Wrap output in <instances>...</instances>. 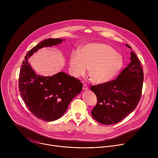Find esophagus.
<instances>
[{"label": "esophagus", "instance_id": "34e87169", "mask_svg": "<svg viewBox=\"0 0 158 158\" xmlns=\"http://www.w3.org/2000/svg\"><path fill=\"white\" fill-rule=\"evenodd\" d=\"M82 89H83V90H84V91H86V90H87V89H88V87H87V85L85 84H83Z\"/></svg>", "mask_w": 158, "mask_h": 158}]
</instances>
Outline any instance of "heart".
<instances>
[{
    "mask_svg": "<svg viewBox=\"0 0 158 158\" xmlns=\"http://www.w3.org/2000/svg\"><path fill=\"white\" fill-rule=\"evenodd\" d=\"M123 57L110 46L103 43L85 45L78 51L72 52L69 59L70 71L73 76H84L89 69V76L95 84L106 83L122 69Z\"/></svg>",
    "mask_w": 158,
    "mask_h": 158,
    "instance_id": "1",
    "label": "heart"
}]
</instances>
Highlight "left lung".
<instances>
[{
    "label": "left lung",
    "mask_w": 158,
    "mask_h": 158,
    "mask_svg": "<svg viewBox=\"0 0 158 158\" xmlns=\"http://www.w3.org/2000/svg\"><path fill=\"white\" fill-rule=\"evenodd\" d=\"M126 46L131 49L127 44ZM143 80L140 61L131 51L130 63L116 79L91 85L98 102L91 111L93 118L106 125L121 121L137 107L141 98Z\"/></svg>",
    "instance_id": "obj_1"
}]
</instances>
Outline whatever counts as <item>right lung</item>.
I'll return each instance as SVG.
<instances>
[{
	"instance_id": "obj_1",
	"label": "right lung",
	"mask_w": 158,
	"mask_h": 158,
	"mask_svg": "<svg viewBox=\"0 0 158 158\" xmlns=\"http://www.w3.org/2000/svg\"><path fill=\"white\" fill-rule=\"evenodd\" d=\"M62 41V39H48L39 42L27 52L20 70L19 88L22 99L35 117L46 121H53L62 116L73 99L82 91V83L63 72L51 77L37 75L27 57L40 48Z\"/></svg>"
}]
</instances>
